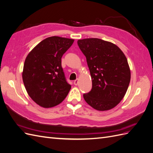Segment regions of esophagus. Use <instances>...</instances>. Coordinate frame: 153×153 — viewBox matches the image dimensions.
<instances>
[{"label": "esophagus", "instance_id": "esophagus-1", "mask_svg": "<svg viewBox=\"0 0 153 153\" xmlns=\"http://www.w3.org/2000/svg\"><path fill=\"white\" fill-rule=\"evenodd\" d=\"M73 84H74V85H78V79H76V80L74 81Z\"/></svg>", "mask_w": 153, "mask_h": 153}]
</instances>
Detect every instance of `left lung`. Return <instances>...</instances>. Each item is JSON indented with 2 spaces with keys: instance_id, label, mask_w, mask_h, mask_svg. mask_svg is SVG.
<instances>
[{
  "instance_id": "1",
  "label": "left lung",
  "mask_w": 153,
  "mask_h": 153,
  "mask_svg": "<svg viewBox=\"0 0 153 153\" xmlns=\"http://www.w3.org/2000/svg\"><path fill=\"white\" fill-rule=\"evenodd\" d=\"M78 47L86 57L92 87L84 98L91 107L109 110L123 99L131 72L127 59L116 45L98 38L78 39Z\"/></svg>"
}]
</instances>
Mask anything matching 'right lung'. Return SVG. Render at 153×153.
Returning a JSON list of instances; mask_svg holds the SVG:
<instances>
[{
    "mask_svg": "<svg viewBox=\"0 0 153 153\" xmlns=\"http://www.w3.org/2000/svg\"><path fill=\"white\" fill-rule=\"evenodd\" d=\"M73 42V39L49 37L27 55L23 82L30 98L41 107L52 108L60 104L71 89L61 66V58Z\"/></svg>",
    "mask_w": 153,
    "mask_h": 153,
    "instance_id": "right-lung-1",
    "label": "right lung"
}]
</instances>
